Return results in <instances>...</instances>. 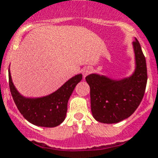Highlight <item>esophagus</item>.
Masks as SVG:
<instances>
[{
	"label": "esophagus",
	"instance_id": "obj_1",
	"mask_svg": "<svg viewBox=\"0 0 158 158\" xmlns=\"http://www.w3.org/2000/svg\"><path fill=\"white\" fill-rule=\"evenodd\" d=\"M91 72H92L91 68H89V67H85V68L82 70V75H83L84 77H86L87 75L91 73Z\"/></svg>",
	"mask_w": 158,
	"mask_h": 158
}]
</instances>
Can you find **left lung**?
Wrapping results in <instances>:
<instances>
[{
	"mask_svg": "<svg viewBox=\"0 0 158 158\" xmlns=\"http://www.w3.org/2000/svg\"><path fill=\"white\" fill-rule=\"evenodd\" d=\"M133 48L136 70L131 77L119 81L97 74L86 77L90 86L92 116L99 123H119L130 117L142 102L148 81L147 64L137 39Z\"/></svg>",
	"mask_w": 158,
	"mask_h": 158,
	"instance_id": "1",
	"label": "left lung"
}]
</instances>
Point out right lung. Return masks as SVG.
<instances>
[{
	"instance_id": "right-lung-1",
	"label": "right lung",
	"mask_w": 158,
	"mask_h": 158,
	"mask_svg": "<svg viewBox=\"0 0 158 158\" xmlns=\"http://www.w3.org/2000/svg\"><path fill=\"white\" fill-rule=\"evenodd\" d=\"M81 79L82 75H77L49 96L40 98H26L15 88L9 70L10 91L19 111L29 123L44 127H55L65 120L68 100Z\"/></svg>"
}]
</instances>
